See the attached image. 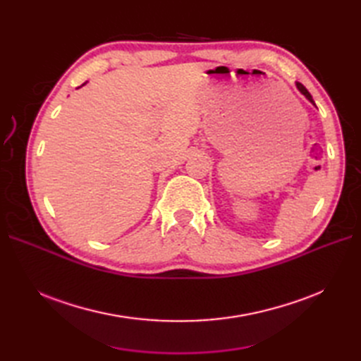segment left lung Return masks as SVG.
I'll return each instance as SVG.
<instances>
[{"mask_svg": "<svg viewBox=\"0 0 361 361\" xmlns=\"http://www.w3.org/2000/svg\"><path fill=\"white\" fill-rule=\"evenodd\" d=\"M297 89H298V90H300V92H301V93H302L305 97H307V99H309V101H310L313 105H314V101L312 99V94L307 92V89H305V87H304L301 82H297Z\"/></svg>", "mask_w": 361, "mask_h": 361, "instance_id": "1", "label": "left lung"}]
</instances>
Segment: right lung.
<instances>
[{
  "label": "right lung",
  "mask_w": 361,
  "mask_h": 361,
  "mask_svg": "<svg viewBox=\"0 0 361 361\" xmlns=\"http://www.w3.org/2000/svg\"><path fill=\"white\" fill-rule=\"evenodd\" d=\"M82 85H84V84H82Z\"/></svg>",
  "instance_id": "1"
}]
</instances>
